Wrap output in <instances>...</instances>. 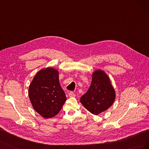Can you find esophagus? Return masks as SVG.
Returning a JSON list of instances; mask_svg holds the SVG:
<instances>
[{
  "label": "esophagus",
  "mask_w": 149,
  "mask_h": 149,
  "mask_svg": "<svg viewBox=\"0 0 149 149\" xmlns=\"http://www.w3.org/2000/svg\"><path fill=\"white\" fill-rule=\"evenodd\" d=\"M68 95H69V97H75V94L73 92H70L68 93Z\"/></svg>",
  "instance_id": "1"
}]
</instances>
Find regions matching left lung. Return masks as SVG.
<instances>
[{
  "mask_svg": "<svg viewBox=\"0 0 149 149\" xmlns=\"http://www.w3.org/2000/svg\"><path fill=\"white\" fill-rule=\"evenodd\" d=\"M115 100V91L109 78L101 70L93 74L92 82L86 93L80 99L84 107L94 115L107 110Z\"/></svg>",
  "mask_w": 149,
  "mask_h": 149,
  "instance_id": "1",
  "label": "left lung"
}]
</instances>
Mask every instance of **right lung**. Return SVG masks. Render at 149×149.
Segmentation results:
<instances>
[{
  "label": "right lung",
  "instance_id": "right-lung-1",
  "mask_svg": "<svg viewBox=\"0 0 149 149\" xmlns=\"http://www.w3.org/2000/svg\"><path fill=\"white\" fill-rule=\"evenodd\" d=\"M29 96L34 109L43 118L56 116L66 100L58 71L52 68L40 71L30 84Z\"/></svg>",
  "mask_w": 149,
  "mask_h": 149
}]
</instances>
